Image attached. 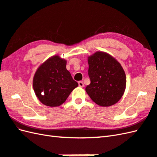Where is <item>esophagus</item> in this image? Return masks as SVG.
<instances>
[{"label":"esophagus","mask_w":157,"mask_h":157,"mask_svg":"<svg viewBox=\"0 0 157 157\" xmlns=\"http://www.w3.org/2000/svg\"><path fill=\"white\" fill-rule=\"evenodd\" d=\"M78 86H81V87H83L84 86V83H83L82 81H78Z\"/></svg>","instance_id":"1"}]
</instances>
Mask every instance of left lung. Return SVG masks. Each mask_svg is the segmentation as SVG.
<instances>
[{"label": "left lung", "mask_w": 157, "mask_h": 157, "mask_svg": "<svg viewBox=\"0 0 157 157\" xmlns=\"http://www.w3.org/2000/svg\"><path fill=\"white\" fill-rule=\"evenodd\" d=\"M90 85L85 89L97 105L108 107L114 105L124 93L126 78L123 68L111 56L97 52L88 58Z\"/></svg>", "instance_id": "obj_1"}]
</instances>
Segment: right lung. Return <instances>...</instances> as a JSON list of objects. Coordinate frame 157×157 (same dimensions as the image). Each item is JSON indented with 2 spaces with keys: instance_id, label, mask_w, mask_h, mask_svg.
I'll use <instances>...</instances> for the list:
<instances>
[{
  "instance_id": "obj_1",
  "label": "right lung",
  "mask_w": 157,
  "mask_h": 157,
  "mask_svg": "<svg viewBox=\"0 0 157 157\" xmlns=\"http://www.w3.org/2000/svg\"><path fill=\"white\" fill-rule=\"evenodd\" d=\"M66 65L67 61L55 56L37 70L33 87L37 98L44 105L60 106L78 86V82L73 80Z\"/></svg>"
}]
</instances>
